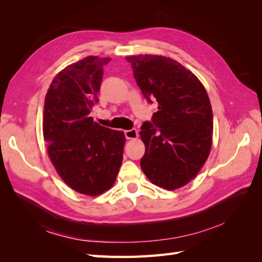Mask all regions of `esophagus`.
I'll list each match as a JSON object with an SVG mask.
<instances>
[{
	"label": "esophagus",
	"instance_id": "34e87169",
	"mask_svg": "<svg viewBox=\"0 0 262 262\" xmlns=\"http://www.w3.org/2000/svg\"><path fill=\"white\" fill-rule=\"evenodd\" d=\"M124 136H125V139L130 140V139H137L139 137V134L136 129H130V130L124 131Z\"/></svg>",
	"mask_w": 262,
	"mask_h": 262
}]
</instances>
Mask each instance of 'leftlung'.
I'll list each match as a JSON object with an SVG mask.
<instances>
[{"label": "left lung", "instance_id": "1", "mask_svg": "<svg viewBox=\"0 0 262 262\" xmlns=\"http://www.w3.org/2000/svg\"><path fill=\"white\" fill-rule=\"evenodd\" d=\"M145 99L157 101L140 136L145 145L141 168L154 185L173 190L187 185L210 154L213 114L207 91L179 62L163 55L126 57Z\"/></svg>", "mask_w": 262, "mask_h": 262}]
</instances>
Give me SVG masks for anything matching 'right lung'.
Listing matches in <instances>:
<instances>
[{
  "mask_svg": "<svg viewBox=\"0 0 262 262\" xmlns=\"http://www.w3.org/2000/svg\"><path fill=\"white\" fill-rule=\"evenodd\" d=\"M110 58L86 57L53 78L43 108V138L60 177L75 191L98 195L115 184L124 133L94 122L104 67Z\"/></svg>",
  "mask_w": 262,
  "mask_h": 262,
  "instance_id": "1",
  "label": "right lung"
}]
</instances>
